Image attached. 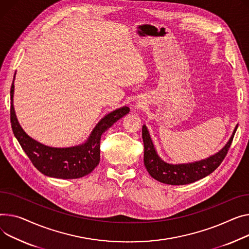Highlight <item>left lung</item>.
Returning <instances> with one entry per match:
<instances>
[{"instance_id":"8db88e82","label":"left lung","mask_w":249,"mask_h":249,"mask_svg":"<svg viewBox=\"0 0 249 249\" xmlns=\"http://www.w3.org/2000/svg\"><path fill=\"white\" fill-rule=\"evenodd\" d=\"M238 125L235 127L232 136L221 150L207 159L188 164H169L161 160L157 155L152 140L146 126L142 127V138L144 143V165L154 179L165 184L184 185L195 182L212 173L222 163L229 147L232 143Z\"/></svg>"}]
</instances>
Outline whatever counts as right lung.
<instances>
[{
  "mask_svg": "<svg viewBox=\"0 0 249 249\" xmlns=\"http://www.w3.org/2000/svg\"><path fill=\"white\" fill-rule=\"evenodd\" d=\"M13 96L14 81L11 86L10 115L15 137L19 141L32 164L41 173L61 179H76L91 173L100 162V140L102 134L130 111L125 106L106 115L96 125L89 139L84 144L69 148H53L35 141L25 133L16 118Z\"/></svg>",
  "mask_w": 249,
  "mask_h": 249,
  "instance_id": "add662e5",
  "label": "right lung"
}]
</instances>
